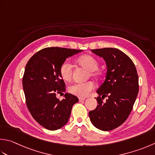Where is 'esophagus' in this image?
I'll return each instance as SVG.
<instances>
[{"label": "esophagus", "instance_id": "esophagus-1", "mask_svg": "<svg viewBox=\"0 0 155 155\" xmlns=\"http://www.w3.org/2000/svg\"><path fill=\"white\" fill-rule=\"evenodd\" d=\"M85 97H79L78 98V100H79V101H84V100H85Z\"/></svg>", "mask_w": 155, "mask_h": 155}]
</instances>
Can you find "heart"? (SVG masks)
<instances>
[{"instance_id":"heart-1","label":"heart","mask_w":155,"mask_h":155,"mask_svg":"<svg viewBox=\"0 0 155 155\" xmlns=\"http://www.w3.org/2000/svg\"><path fill=\"white\" fill-rule=\"evenodd\" d=\"M77 62L78 64L89 71L91 77L97 78L101 75V72L97 70L99 63L95 57L91 55L81 56L77 60ZM59 72L60 77L64 81H69L71 79L72 74V69L71 64L68 62H63L60 66ZM93 89L94 84L92 82L87 81L84 83L72 84L68 87V91L72 95L83 97L89 95Z\"/></svg>"}]
</instances>
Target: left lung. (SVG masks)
Instances as JSON below:
<instances>
[{"label": "left lung", "mask_w": 155, "mask_h": 155, "mask_svg": "<svg viewBox=\"0 0 155 155\" xmlns=\"http://www.w3.org/2000/svg\"><path fill=\"white\" fill-rule=\"evenodd\" d=\"M91 51L105 60L107 73L97 91L99 104L89 111V117L97 128L110 131L122 125L132 111L139 90L138 76L132 60L121 50L105 48Z\"/></svg>", "instance_id": "1"}]
</instances>
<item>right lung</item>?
I'll use <instances>...</instances> for the list:
<instances>
[{"mask_svg": "<svg viewBox=\"0 0 155 155\" xmlns=\"http://www.w3.org/2000/svg\"><path fill=\"white\" fill-rule=\"evenodd\" d=\"M82 51L45 48L27 63L23 77L27 107L33 117L45 128H61L68 122L72 106L78 101L72 94L66 93L61 101L56 95L65 92V83L59 72L60 65L67 58Z\"/></svg>", "mask_w": 155, "mask_h": 155, "instance_id": "obj_1", "label": "right lung"}]
</instances>
